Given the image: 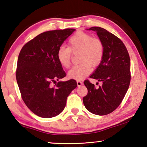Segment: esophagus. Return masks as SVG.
<instances>
[{"label": "esophagus", "instance_id": "obj_1", "mask_svg": "<svg viewBox=\"0 0 147 147\" xmlns=\"http://www.w3.org/2000/svg\"><path fill=\"white\" fill-rule=\"evenodd\" d=\"M76 83H77V86H80L82 85V82H81L80 80H76Z\"/></svg>", "mask_w": 147, "mask_h": 147}]
</instances>
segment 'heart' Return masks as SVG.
<instances>
[{
  "mask_svg": "<svg viewBox=\"0 0 147 147\" xmlns=\"http://www.w3.org/2000/svg\"><path fill=\"white\" fill-rule=\"evenodd\" d=\"M78 61L68 73L69 78L80 80L88 76L101 63L105 54V45L101 39L82 31L78 32L69 39L68 48L61 46L57 52V59L64 68L71 65L72 53H78Z\"/></svg>",
  "mask_w": 147,
  "mask_h": 147,
  "instance_id": "heart-1",
  "label": "heart"
}]
</instances>
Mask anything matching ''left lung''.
Returning a JSON list of instances; mask_svg holds the SVG:
<instances>
[{"mask_svg": "<svg viewBox=\"0 0 147 147\" xmlns=\"http://www.w3.org/2000/svg\"><path fill=\"white\" fill-rule=\"evenodd\" d=\"M89 29L97 32L105 45L103 59L90 76L103 84L97 88L86 80L88 94L83 103L90 113L103 116L117 109L126 94L131 80L130 58L124 44L115 34L99 27Z\"/></svg>", "mask_w": 147, "mask_h": 147, "instance_id": "1", "label": "left lung"}]
</instances>
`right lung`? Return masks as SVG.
<instances>
[{"instance_id":"add662e5","label":"right lung","mask_w":147,"mask_h":147,"mask_svg":"<svg viewBox=\"0 0 147 147\" xmlns=\"http://www.w3.org/2000/svg\"><path fill=\"white\" fill-rule=\"evenodd\" d=\"M74 29L44 32L28 42L18 56L16 80L25 104L36 115L52 118L59 115L76 81L52 83L66 73L57 59V52Z\"/></svg>"}]
</instances>
